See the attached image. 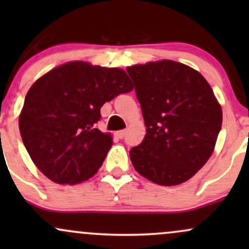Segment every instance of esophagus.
I'll use <instances>...</instances> for the list:
<instances>
[{
  "instance_id": "obj_1",
  "label": "esophagus",
  "mask_w": 249,
  "mask_h": 249,
  "mask_svg": "<svg viewBox=\"0 0 249 249\" xmlns=\"http://www.w3.org/2000/svg\"><path fill=\"white\" fill-rule=\"evenodd\" d=\"M125 133H126V131H125V130H122V131H117V132H116V136L118 137L119 139H122V138H124Z\"/></svg>"
}]
</instances>
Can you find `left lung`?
<instances>
[{
  "label": "left lung",
  "instance_id": "1",
  "mask_svg": "<svg viewBox=\"0 0 249 249\" xmlns=\"http://www.w3.org/2000/svg\"><path fill=\"white\" fill-rule=\"evenodd\" d=\"M146 134L130 151L134 170L161 186L191 179L215 147L222 110L205 77L182 63L161 59L127 67Z\"/></svg>",
  "mask_w": 249,
  "mask_h": 249
}]
</instances>
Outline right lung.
<instances>
[{"mask_svg":"<svg viewBox=\"0 0 249 249\" xmlns=\"http://www.w3.org/2000/svg\"><path fill=\"white\" fill-rule=\"evenodd\" d=\"M133 90L123 69L72 61L31 85L18 118L31 160L51 181L77 185L92 178L112 146L111 133L96 128L101 107Z\"/></svg>","mask_w":249,"mask_h":249,"instance_id":"1","label":"right lung"}]
</instances>
